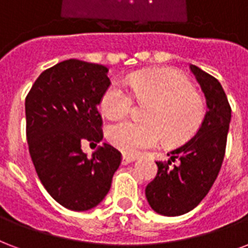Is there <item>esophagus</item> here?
Listing matches in <instances>:
<instances>
[{"label":"esophagus","instance_id":"34e87169","mask_svg":"<svg viewBox=\"0 0 248 248\" xmlns=\"http://www.w3.org/2000/svg\"><path fill=\"white\" fill-rule=\"evenodd\" d=\"M137 160V157H134V156H127V155H124L122 156V165H127V164H130V162L135 161Z\"/></svg>","mask_w":248,"mask_h":248}]
</instances>
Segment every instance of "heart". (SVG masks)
<instances>
[{"instance_id": "obj_1", "label": "heart", "mask_w": 248, "mask_h": 248, "mask_svg": "<svg viewBox=\"0 0 248 248\" xmlns=\"http://www.w3.org/2000/svg\"><path fill=\"white\" fill-rule=\"evenodd\" d=\"M128 84L138 103L148 105L143 111L145 121H124L108 128V140L124 154L138 155L154 148L162 137L168 144L182 143L203 124V97L177 70L141 71L131 75ZM132 96L120 83H111L101 96L100 109L109 120L124 118L134 105Z\"/></svg>"}]
</instances>
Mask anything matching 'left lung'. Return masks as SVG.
<instances>
[{
	"label": "left lung",
	"instance_id": "obj_1",
	"mask_svg": "<svg viewBox=\"0 0 248 248\" xmlns=\"http://www.w3.org/2000/svg\"><path fill=\"white\" fill-rule=\"evenodd\" d=\"M205 96L208 110L200 128L185 144L168 154V162L157 161V174L145 187V198L155 212L181 216L205 198L224 161L232 109L220 82L190 65ZM177 158L178 166L170 167Z\"/></svg>",
	"mask_w": 248,
	"mask_h": 248
}]
</instances>
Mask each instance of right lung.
Segmentation results:
<instances>
[{"label": "right lung", "instance_id": "add662e5", "mask_svg": "<svg viewBox=\"0 0 248 248\" xmlns=\"http://www.w3.org/2000/svg\"><path fill=\"white\" fill-rule=\"evenodd\" d=\"M109 69L66 60L45 70L26 97V132L43 186L62 207L88 211L103 202L121 164V154L104 143L91 157L82 141L103 140L99 107L110 80Z\"/></svg>", "mask_w": 248, "mask_h": 248}]
</instances>
